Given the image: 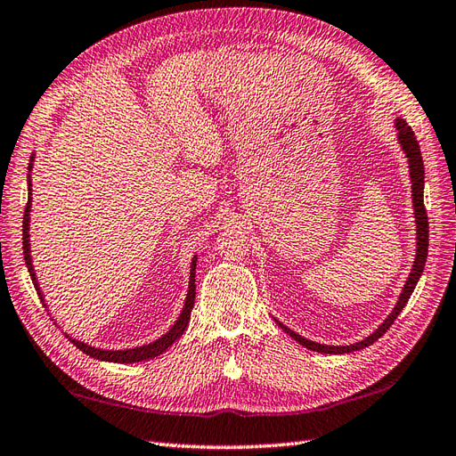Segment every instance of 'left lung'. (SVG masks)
Here are the masks:
<instances>
[{"instance_id": "8db88e82", "label": "left lung", "mask_w": 456, "mask_h": 456, "mask_svg": "<svg viewBox=\"0 0 456 456\" xmlns=\"http://www.w3.org/2000/svg\"><path fill=\"white\" fill-rule=\"evenodd\" d=\"M396 131H399V142L404 150V154L408 158V167H411V181H412V202H414V217H416V235H418V250H416V260L412 265V272L408 275L406 283L403 293L399 297V302H396L393 312L389 314V318L385 320L379 328L373 331L370 337H366L364 341L354 343V345H348V346H330V345H320V343H314L305 339V337L297 335L293 330H289L287 325L279 323V328H281L285 333H289L293 337L295 341H298L302 346H306L310 350H316V353H325V354H345V353H353V350H360L364 346H370L376 343L379 337L387 331L391 325L395 323V320L399 318V314L403 312V308L406 306L408 298H411L412 290L418 283L419 275L424 272V265H426V258H428V237H429V227H428V214H426V206H424V161H422V151H419V144L416 140V134L408 123L404 119H396Z\"/></svg>"}]
</instances>
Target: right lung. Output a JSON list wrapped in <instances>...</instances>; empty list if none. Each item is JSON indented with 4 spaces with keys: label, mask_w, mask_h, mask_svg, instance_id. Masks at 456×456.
I'll list each match as a JSON object with an SVG mask.
<instances>
[{
    "label": "right lung",
    "mask_w": 456,
    "mask_h": 456,
    "mask_svg": "<svg viewBox=\"0 0 456 456\" xmlns=\"http://www.w3.org/2000/svg\"><path fill=\"white\" fill-rule=\"evenodd\" d=\"M28 167H32V163ZM28 191H30V179H28ZM28 216H30V196H28V202H27V208H25V216H22V252H25V262H27V267H28V273H30V279L34 283V289L38 290V297L40 300L44 302V297L40 293V287H38V281H37V273H34V267H32V260H30V244H28ZM194 270H196V258L192 260V265H191V281H189V295H186V300H184V308L181 312L179 320L175 322L173 328L159 337L158 341L150 343V345H144V346H136V348H126V350H102V348H96V346H88L85 343H80L77 339H71L69 337V341H71L77 348L83 350V353H86L88 356L92 358H98V360H106V362H119V364H131V362H142V360H151L159 356L163 350H167L175 341L179 339V337L184 333L186 325H189V320H191V312H192V306H194V295H196V285H194Z\"/></svg>",
    "instance_id": "obj_1"
}]
</instances>
